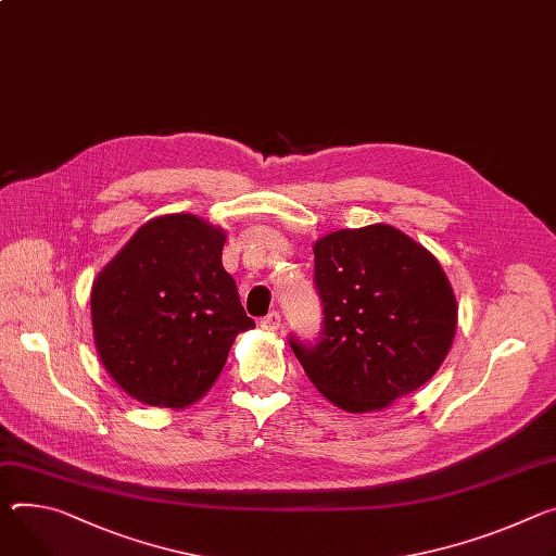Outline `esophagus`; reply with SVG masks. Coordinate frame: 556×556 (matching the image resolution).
<instances>
[{
	"label": "esophagus",
	"instance_id": "34e87169",
	"mask_svg": "<svg viewBox=\"0 0 556 556\" xmlns=\"http://www.w3.org/2000/svg\"><path fill=\"white\" fill-rule=\"evenodd\" d=\"M262 328H264V330H270V332L279 330V328H281V315H279L277 311H273L270 315H266V317L262 319Z\"/></svg>",
	"mask_w": 556,
	"mask_h": 556
}]
</instances>
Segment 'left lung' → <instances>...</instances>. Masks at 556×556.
Returning <instances> with one entry per match:
<instances>
[{
	"label": "left lung",
	"mask_w": 556,
	"mask_h": 556,
	"mask_svg": "<svg viewBox=\"0 0 556 556\" xmlns=\"http://www.w3.org/2000/svg\"><path fill=\"white\" fill-rule=\"evenodd\" d=\"M313 252L324 337L290 345L315 388L352 415L421 388L447 357L459 315L432 252L388 224L328 232Z\"/></svg>",
	"instance_id": "1"
}]
</instances>
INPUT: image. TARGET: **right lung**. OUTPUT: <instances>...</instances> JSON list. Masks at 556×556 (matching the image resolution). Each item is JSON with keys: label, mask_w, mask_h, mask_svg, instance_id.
Listing matches in <instances>:
<instances>
[{"label": "right lung", "mask_w": 556, "mask_h": 556, "mask_svg": "<svg viewBox=\"0 0 556 556\" xmlns=\"http://www.w3.org/2000/svg\"><path fill=\"white\" fill-rule=\"evenodd\" d=\"M224 243L226 230L197 215H162L92 281L97 355L146 406H192L217 381L235 337L255 328L222 264Z\"/></svg>", "instance_id": "add662e5"}]
</instances>
